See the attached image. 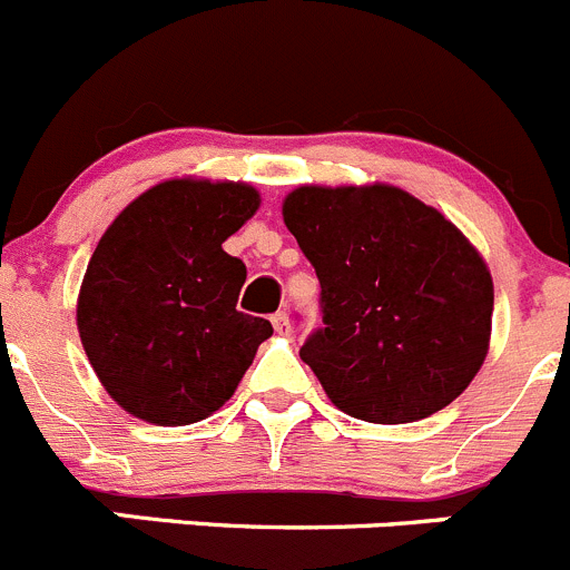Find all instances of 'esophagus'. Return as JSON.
I'll return each instance as SVG.
<instances>
[{"instance_id":"esophagus-1","label":"esophagus","mask_w":570,"mask_h":570,"mask_svg":"<svg viewBox=\"0 0 570 570\" xmlns=\"http://www.w3.org/2000/svg\"><path fill=\"white\" fill-rule=\"evenodd\" d=\"M273 326H275V332H278V334H286V332H289V315H286V312H275Z\"/></svg>"}]
</instances>
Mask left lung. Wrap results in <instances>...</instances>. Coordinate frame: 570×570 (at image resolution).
I'll return each mask as SVG.
<instances>
[{
    "label": "left lung",
    "mask_w": 570,
    "mask_h": 570,
    "mask_svg": "<svg viewBox=\"0 0 570 570\" xmlns=\"http://www.w3.org/2000/svg\"><path fill=\"white\" fill-rule=\"evenodd\" d=\"M284 225L321 281L323 328L301 348L343 413L428 419L466 391L492 334L487 261L435 207L396 185H301Z\"/></svg>",
    "instance_id": "1"
}]
</instances>
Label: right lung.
I'll use <instances>...</instances> for the list:
<instances>
[{
	"instance_id": "obj_1",
	"label": "right lung",
	"mask_w": 570,
	"mask_h": 570,
	"mask_svg": "<svg viewBox=\"0 0 570 570\" xmlns=\"http://www.w3.org/2000/svg\"><path fill=\"white\" fill-rule=\"evenodd\" d=\"M258 205L247 183L165 179L106 227L78 292V334L126 413L183 428L236 393L273 326L236 309L247 267L222 244Z\"/></svg>"
}]
</instances>
